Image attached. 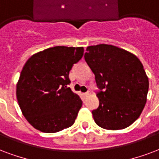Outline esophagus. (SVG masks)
Returning a JSON list of instances; mask_svg holds the SVG:
<instances>
[{
    "label": "esophagus",
    "instance_id": "1",
    "mask_svg": "<svg viewBox=\"0 0 159 159\" xmlns=\"http://www.w3.org/2000/svg\"><path fill=\"white\" fill-rule=\"evenodd\" d=\"M89 94H90V93H89V91H87V92L84 93V96H88V95H89Z\"/></svg>",
    "mask_w": 159,
    "mask_h": 159
}]
</instances>
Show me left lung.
I'll return each mask as SVG.
<instances>
[{
	"instance_id": "8db88e82",
	"label": "left lung",
	"mask_w": 159,
	"mask_h": 159,
	"mask_svg": "<svg viewBox=\"0 0 159 159\" xmlns=\"http://www.w3.org/2000/svg\"><path fill=\"white\" fill-rule=\"evenodd\" d=\"M84 59L95 76L99 107L92 111L95 123L104 129H124L143 111L148 79L137 56L108 44L89 46Z\"/></svg>"
}]
</instances>
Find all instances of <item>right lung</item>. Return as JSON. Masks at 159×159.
I'll return each instance as SVG.
<instances>
[{
  "mask_svg": "<svg viewBox=\"0 0 159 159\" xmlns=\"http://www.w3.org/2000/svg\"><path fill=\"white\" fill-rule=\"evenodd\" d=\"M84 54L83 47L56 46L33 55L16 85V98L33 127L52 133L75 123L82 101L68 85L69 75Z\"/></svg>",
  "mask_w": 159,
  "mask_h": 159,
  "instance_id": "1",
  "label": "right lung"
}]
</instances>
